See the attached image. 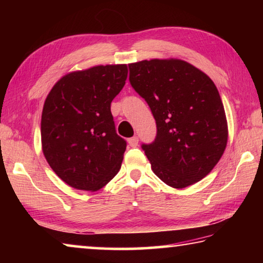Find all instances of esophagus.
Returning <instances> with one entry per match:
<instances>
[{
  "instance_id": "34e87169",
  "label": "esophagus",
  "mask_w": 263,
  "mask_h": 263,
  "mask_svg": "<svg viewBox=\"0 0 263 263\" xmlns=\"http://www.w3.org/2000/svg\"><path fill=\"white\" fill-rule=\"evenodd\" d=\"M138 141H139V138H138L137 136L132 137L128 139V145L131 146V147H136V146L138 145Z\"/></svg>"
}]
</instances>
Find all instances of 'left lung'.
<instances>
[{
  "instance_id": "1",
  "label": "left lung",
  "mask_w": 263,
  "mask_h": 263,
  "mask_svg": "<svg viewBox=\"0 0 263 263\" xmlns=\"http://www.w3.org/2000/svg\"><path fill=\"white\" fill-rule=\"evenodd\" d=\"M132 88L157 123V136L142 144L152 171L173 188L201 181L228 144L224 105L212 80L183 60H144L128 65Z\"/></svg>"
}]
</instances>
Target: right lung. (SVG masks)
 Returning a JSON list of instances; mask_svg holds the SVG:
<instances>
[{
    "instance_id": "obj_1",
    "label": "right lung",
    "mask_w": 263,
    "mask_h": 263,
    "mask_svg": "<svg viewBox=\"0 0 263 263\" xmlns=\"http://www.w3.org/2000/svg\"><path fill=\"white\" fill-rule=\"evenodd\" d=\"M126 78V65L96 66L65 75L46 97L43 152L73 188L96 191L121 169L126 140L116 132L110 106Z\"/></svg>"
}]
</instances>
